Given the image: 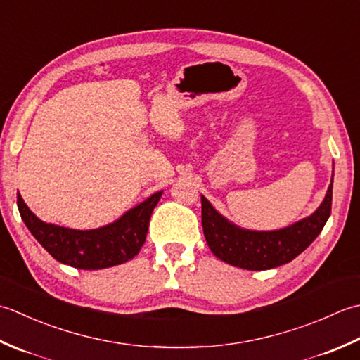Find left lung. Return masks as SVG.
Returning <instances> with one entry per match:
<instances>
[{
	"label": "left lung",
	"instance_id": "obj_1",
	"mask_svg": "<svg viewBox=\"0 0 360 360\" xmlns=\"http://www.w3.org/2000/svg\"><path fill=\"white\" fill-rule=\"evenodd\" d=\"M333 179L320 207L311 216L280 230H247L224 217L202 195V226L210 250L219 259L245 270H267L290 262L304 252L331 214Z\"/></svg>",
	"mask_w": 360,
	"mask_h": 360
}]
</instances>
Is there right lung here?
<instances>
[{
  "instance_id": "right-lung-1",
  "label": "right lung",
  "mask_w": 360,
  "mask_h": 360,
  "mask_svg": "<svg viewBox=\"0 0 360 360\" xmlns=\"http://www.w3.org/2000/svg\"><path fill=\"white\" fill-rule=\"evenodd\" d=\"M161 194L163 191H158L115 222L94 230H75L43 222L27 208L20 193L17 205L27 230L54 259L76 269L99 270L127 262L139 253Z\"/></svg>"
}]
</instances>
